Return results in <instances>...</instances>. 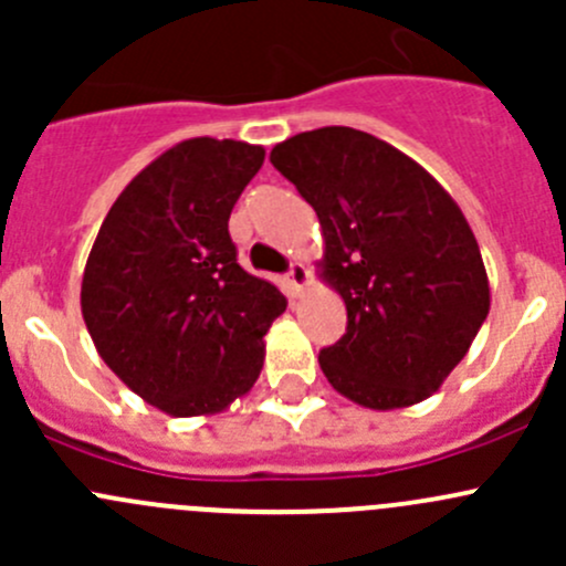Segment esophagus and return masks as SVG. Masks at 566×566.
Here are the masks:
<instances>
[{"instance_id":"34e87169","label":"esophagus","mask_w":566,"mask_h":566,"mask_svg":"<svg viewBox=\"0 0 566 566\" xmlns=\"http://www.w3.org/2000/svg\"><path fill=\"white\" fill-rule=\"evenodd\" d=\"M306 287H310V268L304 262H293V268L287 273V293L301 295Z\"/></svg>"}]
</instances>
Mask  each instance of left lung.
<instances>
[{
    "label": "left lung",
    "mask_w": 566,
    "mask_h": 566,
    "mask_svg": "<svg viewBox=\"0 0 566 566\" xmlns=\"http://www.w3.org/2000/svg\"><path fill=\"white\" fill-rule=\"evenodd\" d=\"M271 164L315 208L317 273L347 306V334L319 350L328 384L369 410L432 397L490 312L460 205L402 150L345 125L279 142Z\"/></svg>",
    "instance_id": "obj_1"
}]
</instances>
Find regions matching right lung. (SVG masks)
I'll return each mask as SVG.
<instances>
[{
    "mask_svg": "<svg viewBox=\"0 0 566 566\" xmlns=\"http://www.w3.org/2000/svg\"><path fill=\"white\" fill-rule=\"evenodd\" d=\"M265 150L235 139L177 142L114 199L90 249L82 317L106 367L175 419L213 416L249 394L271 323L287 310L243 271L230 213Z\"/></svg>",
    "mask_w": 566,
    "mask_h": 566,
    "instance_id": "1",
    "label": "right lung"
}]
</instances>
